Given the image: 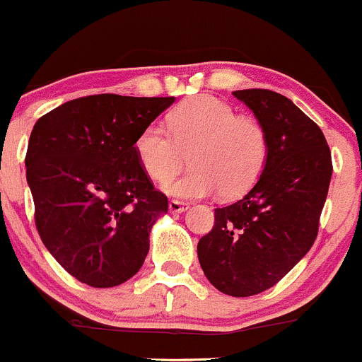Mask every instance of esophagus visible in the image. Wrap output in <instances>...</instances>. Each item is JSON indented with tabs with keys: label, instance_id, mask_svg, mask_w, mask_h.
I'll use <instances>...</instances> for the list:
<instances>
[{
	"label": "esophagus",
	"instance_id": "esophagus-1",
	"mask_svg": "<svg viewBox=\"0 0 362 362\" xmlns=\"http://www.w3.org/2000/svg\"><path fill=\"white\" fill-rule=\"evenodd\" d=\"M188 207V204L181 202V200H170L169 202V211L173 212V214H181V212H185Z\"/></svg>",
	"mask_w": 362,
	"mask_h": 362
}]
</instances>
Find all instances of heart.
<instances>
[{"label": "heart", "instance_id": "obj_1", "mask_svg": "<svg viewBox=\"0 0 362 362\" xmlns=\"http://www.w3.org/2000/svg\"><path fill=\"white\" fill-rule=\"evenodd\" d=\"M173 136L148 125L136 139V155L153 181H166L190 153L194 169L163 189L181 199H202L218 192L232 199L251 188L268 156L267 130L258 120L235 115L230 104L212 95H195L169 115Z\"/></svg>", "mask_w": 362, "mask_h": 362}]
</instances>
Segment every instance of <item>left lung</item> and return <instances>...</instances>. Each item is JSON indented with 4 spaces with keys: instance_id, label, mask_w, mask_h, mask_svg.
<instances>
[{
    "instance_id": "left-lung-1",
    "label": "left lung",
    "mask_w": 362,
    "mask_h": 362,
    "mask_svg": "<svg viewBox=\"0 0 362 362\" xmlns=\"http://www.w3.org/2000/svg\"><path fill=\"white\" fill-rule=\"evenodd\" d=\"M233 95L267 130V163L244 199L214 209L197 255L216 289L244 298L277 284L310 251L333 163L322 130L291 99L264 88Z\"/></svg>"
}]
</instances>
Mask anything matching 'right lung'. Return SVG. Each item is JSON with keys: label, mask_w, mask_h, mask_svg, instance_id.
Masks as SVG:
<instances>
[{"label": "right lung", "mask_w": 362, "mask_h": 362, "mask_svg": "<svg viewBox=\"0 0 362 362\" xmlns=\"http://www.w3.org/2000/svg\"><path fill=\"white\" fill-rule=\"evenodd\" d=\"M174 98L99 94L43 115L25 155L45 247L92 288L124 284L143 267L150 232L169 209L136 155V139Z\"/></svg>", "instance_id": "add662e5"}]
</instances>
